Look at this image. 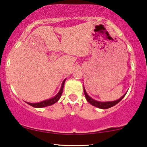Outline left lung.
<instances>
[{"label": "left lung", "instance_id": "obj_1", "mask_svg": "<svg viewBox=\"0 0 147 147\" xmlns=\"http://www.w3.org/2000/svg\"><path fill=\"white\" fill-rule=\"evenodd\" d=\"M84 94H85L86 98L87 100V101L89 102L90 104H91L92 106H96L98 108H101V109H108V108H111L112 106H115L116 104H117L118 102H119L120 100H122V98H123L124 96H125L126 94H124L123 96H122L120 99H118L117 100H115V101H112V102H99V101H96V100L92 99L91 97H90L88 95V94L86 93V91L85 90V88L84 87Z\"/></svg>", "mask_w": 147, "mask_h": 147}]
</instances>
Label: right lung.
<instances>
[{
  "label": "right lung",
  "mask_w": 147,
  "mask_h": 147,
  "mask_svg": "<svg viewBox=\"0 0 147 147\" xmlns=\"http://www.w3.org/2000/svg\"><path fill=\"white\" fill-rule=\"evenodd\" d=\"M65 80L66 79L63 80V83H62V84H61V89H60L59 92H58V93L56 94V95L54 96L53 98H51V99L47 100H44V101L39 102V103H30V102H27V103L28 104H29L30 106H33V107H35V108H43V107H46V106H51V105H52V104H55V102H57L58 100H59L60 97L61 96Z\"/></svg>",
  "instance_id": "add662e5"
}]
</instances>
